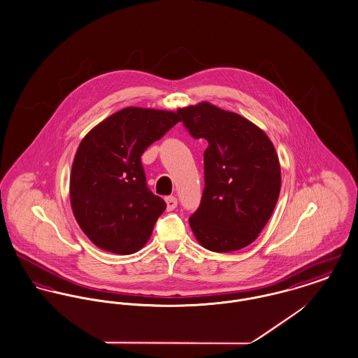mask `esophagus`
<instances>
[{"mask_svg": "<svg viewBox=\"0 0 358 358\" xmlns=\"http://www.w3.org/2000/svg\"><path fill=\"white\" fill-rule=\"evenodd\" d=\"M166 203H167L168 212H171V210H173V209L178 206V199L171 195V196L166 198Z\"/></svg>", "mask_w": 358, "mask_h": 358, "instance_id": "obj_1", "label": "esophagus"}]
</instances>
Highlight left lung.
<instances>
[{"label":"left lung","instance_id":"1","mask_svg":"<svg viewBox=\"0 0 358 358\" xmlns=\"http://www.w3.org/2000/svg\"><path fill=\"white\" fill-rule=\"evenodd\" d=\"M191 136L205 138V189L189 218L201 245L231 252L251 244L273 215L281 190L275 148L262 129L208 101L179 110Z\"/></svg>","mask_w":358,"mask_h":358}]
</instances>
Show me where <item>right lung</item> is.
<instances>
[{"instance_id":"add662e5","label":"right lung","mask_w":358,"mask_h":358,"mask_svg":"<svg viewBox=\"0 0 358 358\" xmlns=\"http://www.w3.org/2000/svg\"><path fill=\"white\" fill-rule=\"evenodd\" d=\"M178 114L126 107L100 122L78 145L71 205L80 228L99 248L129 255L150 238L167 205L148 189L141 156L180 122Z\"/></svg>"}]
</instances>
